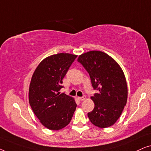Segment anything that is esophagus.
<instances>
[{
	"instance_id": "34e87169",
	"label": "esophagus",
	"mask_w": 151,
	"mask_h": 151,
	"mask_svg": "<svg viewBox=\"0 0 151 151\" xmlns=\"http://www.w3.org/2000/svg\"><path fill=\"white\" fill-rule=\"evenodd\" d=\"M78 100L80 101H82V100H84L86 99V97L85 96H83V97H78Z\"/></svg>"
}]
</instances>
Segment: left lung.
I'll return each instance as SVG.
<instances>
[{
	"mask_svg": "<svg viewBox=\"0 0 151 151\" xmlns=\"http://www.w3.org/2000/svg\"><path fill=\"white\" fill-rule=\"evenodd\" d=\"M78 61L89 74L93 87L98 93L92 96L95 107L88 113L91 122L100 128L114 124L127 102L128 88L124 72L116 61L100 51L79 55Z\"/></svg>",
	"mask_w": 151,
	"mask_h": 151,
	"instance_id": "8db88e82",
	"label": "left lung"
}]
</instances>
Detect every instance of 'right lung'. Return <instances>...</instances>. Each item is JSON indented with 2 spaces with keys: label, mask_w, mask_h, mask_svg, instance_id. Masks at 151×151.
Returning a JSON list of instances; mask_svg holds the SVG:
<instances>
[{
  "label": "right lung",
  "mask_w": 151,
  "mask_h": 151,
  "mask_svg": "<svg viewBox=\"0 0 151 151\" xmlns=\"http://www.w3.org/2000/svg\"><path fill=\"white\" fill-rule=\"evenodd\" d=\"M77 56L64 53L50 55L39 64L32 76L29 102L41 124L50 130L58 131L67 126L76 111L75 100L59 91Z\"/></svg>",
  "instance_id": "right-lung-1"
}]
</instances>
